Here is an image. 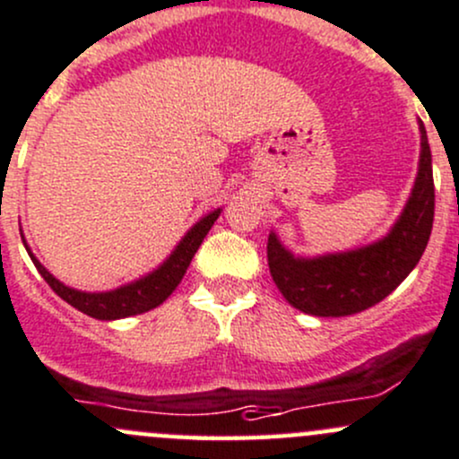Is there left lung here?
<instances>
[{
	"mask_svg": "<svg viewBox=\"0 0 459 459\" xmlns=\"http://www.w3.org/2000/svg\"><path fill=\"white\" fill-rule=\"evenodd\" d=\"M431 149L420 123V162L411 195L395 224L378 242L347 253L294 257L274 233L268 235V266L279 292L306 315L347 316L392 294L420 262L433 229Z\"/></svg>",
	"mask_w": 459,
	"mask_h": 459,
	"instance_id": "1",
	"label": "left lung"
}]
</instances>
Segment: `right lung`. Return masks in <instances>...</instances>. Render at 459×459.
I'll use <instances>...</instances> for the list:
<instances>
[{"mask_svg": "<svg viewBox=\"0 0 459 459\" xmlns=\"http://www.w3.org/2000/svg\"><path fill=\"white\" fill-rule=\"evenodd\" d=\"M220 213L221 209L211 211V213L202 217L195 226H191L189 233L180 239V244L173 248V253L169 255L165 262L153 270V273L144 274V277L136 279V281L127 283V286H120L109 292H83L61 283L59 279L52 277V274L43 268V264L30 253L23 235L22 239L28 255H30L32 264H35V268L39 270V274L46 279L48 286L59 294L64 301H67L72 307H76V310L91 318H99V321H114V318L143 315V312L153 310V307H158L165 301L169 294L176 290L178 283L185 277L186 268H189L193 255L197 253L200 244L204 242L206 233H209L211 226L215 224Z\"/></svg>", "mask_w": 459, "mask_h": 459, "instance_id": "obj_1", "label": "right lung"}]
</instances>
